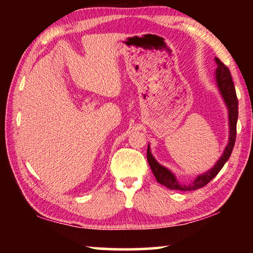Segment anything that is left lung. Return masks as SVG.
<instances>
[{
    "label": "left lung",
    "instance_id": "1",
    "mask_svg": "<svg viewBox=\"0 0 253 253\" xmlns=\"http://www.w3.org/2000/svg\"><path fill=\"white\" fill-rule=\"evenodd\" d=\"M215 62L217 65L216 71H215V79L216 84L219 88L220 93L223 100L225 102L226 107H228L229 111V143L224 148V152L220 157V160L214 164L211 169H209L207 173L201 174L196 177L191 184H181L179 183L175 175L170 172L164 166L161 165L154 156L152 155L151 149H149V145L147 147V161L148 164L151 166L153 170V174L158 183L162 185L166 186L169 190H178V191H193L198 190L207 185V184L212 181V179L216 176L217 173L220 172L223 168L226 161L230 158L231 153L234 147L235 137H237V122H238V98L237 93H235V88L232 81V77H231L230 70L228 69L223 62L221 61L219 58H215Z\"/></svg>",
    "mask_w": 253,
    "mask_h": 253
}]
</instances>
